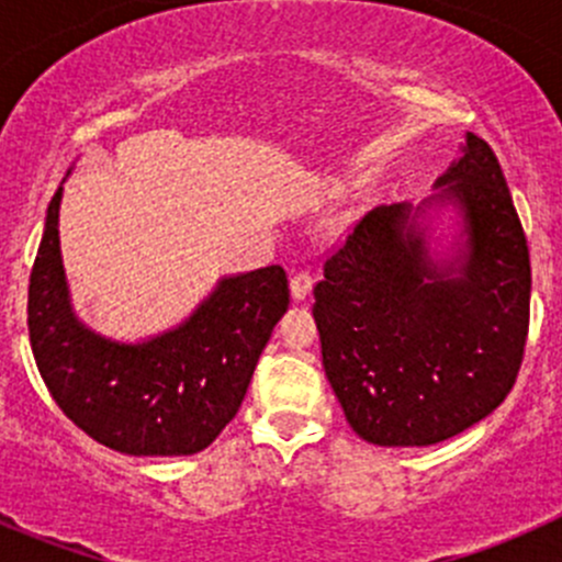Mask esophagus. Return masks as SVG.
<instances>
[{"instance_id": "1", "label": "esophagus", "mask_w": 562, "mask_h": 562, "mask_svg": "<svg viewBox=\"0 0 562 562\" xmlns=\"http://www.w3.org/2000/svg\"><path fill=\"white\" fill-rule=\"evenodd\" d=\"M310 291H313V277H310V271H299V274H293L291 280L293 302H304V299L310 296Z\"/></svg>"}]
</instances>
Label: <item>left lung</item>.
Returning a JSON list of instances; mask_svg holds the SVG:
<instances>
[{"label": "left lung", "instance_id": "obj_1", "mask_svg": "<svg viewBox=\"0 0 562 562\" xmlns=\"http://www.w3.org/2000/svg\"><path fill=\"white\" fill-rule=\"evenodd\" d=\"M432 195L378 206L323 266V370L361 440L432 446L517 381L530 255L497 157L464 133Z\"/></svg>", "mask_w": 562, "mask_h": 562}]
</instances>
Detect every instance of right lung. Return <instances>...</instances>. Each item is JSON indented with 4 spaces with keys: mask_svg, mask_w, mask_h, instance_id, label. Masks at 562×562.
<instances>
[{
    "mask_svg": "<svg viewBox=\"0 0 562 562\" xmlns=\"http://www.w3.org/2000/svg\"><path fill=\"white\" fill-rule=\"evenodd\" d=\"M61 192L65 181L48 203L30 277V342L45 386L78 429L119 454H198L236 416L291 304L285 271L223 274L166 331L108 337L72 307L59 247Z\"/></svg>",
    "mask_w": 562,
    "mask_h": 562,
    "instance_id": "add662e5",
    "label": "right lung"
}]
</instances>
